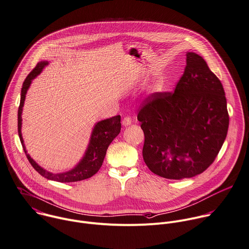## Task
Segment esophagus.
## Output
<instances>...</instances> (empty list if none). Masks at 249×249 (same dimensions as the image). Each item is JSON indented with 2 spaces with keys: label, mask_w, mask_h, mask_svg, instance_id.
Masks as SVG:
<instances>
[{
  "label": "esophagus",
  "mask_w": 249,
  "mask_h": 249,
  "mask_svg": "<svg viewBox=\"0 0 249 249\" xmlns=\"http://www.w3.org/2000/svg\"><path fill=\"white\" fill-rule=\"evenodd\" d=\"M130 124H131V119L129 117H124L123 120V124L124 126H128V125H130Z\"/></svg>",
  "instance_id": "esophagus-1"
}]
</instances>
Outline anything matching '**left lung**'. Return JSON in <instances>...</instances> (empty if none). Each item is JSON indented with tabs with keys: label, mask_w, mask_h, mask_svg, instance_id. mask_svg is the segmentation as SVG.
<instances>
[{
	"label": "left lung",
	"mask_w": 249,
	"mask_h": 249,
	"mask_svg": "<svg viewBox=\"0 0 249 249\" xmlns=\"http://www.w3.org/2000/svg\"><path fill=\"white\" fill-rule=\"evenodd\" d=\"M186 67L173 92H156L143 102L137 120L149 169L166 179L202 173L227 136L229 114L220 80L205 60L187 53Z\"/></svg>",
	"instance_id": "1"
}]
</instances>
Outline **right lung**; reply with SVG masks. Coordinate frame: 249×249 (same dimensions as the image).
<instances>
[{
  "mask_svg": "<svg viewBox=\"0 0 249 249\" xmlns=\"http://www.w3.org/2000/svg\"><path fill=\"white\" fill-rule=\"evenodd\" d=\"M49 64L48 61H41L39 62L36 67L30 72V74L26 77L22 89H21V97H20V104L18 108V135L20 138V142L22 144L23 150L26 154V157L29 160V162L32 164V166L45 178L53 181H57L61 183H69V182H77L82 181L85 179H88L94 175L101 167L106 151L111 144V142L115 139L116 136L119 135L121 131V116L112 117L110 119H106L103 121L98 122L91 132L90 140L88 146V149L83 157V159L80 160V162L71 170L62 172V173H53L50 172L43 167H41L30 156L27 154L24 141L21 134V125H22V110L23 105L26 97L27 90L32 83V81L43 71L44 67Z\"/></svg>",
  "mask_w": 249,
  "mask_h": 249,
  "instance_id": "right-lung-1",
  "label": "right lung"
}]
</instances>
